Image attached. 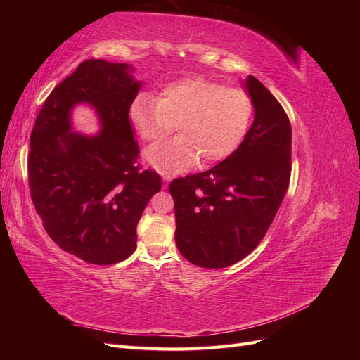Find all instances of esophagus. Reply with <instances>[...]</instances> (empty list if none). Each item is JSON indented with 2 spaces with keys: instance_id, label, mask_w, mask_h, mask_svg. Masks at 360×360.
<instances>
[{
  "instance_id": "obj_1",
  "label": "esophagus",
  "mask_w": 360,
  "mask_h": 360,
  "mask_svg": "<svg viewBox=\"0 0 360 360\" xmlns=\"http://www.w3.org/2000/svg\"><path fill=\"white\" fill-rule=\"evenodd\" d=\"M163 180H165V184H163V188L168 186V181H169V176H163Z\"/></svg>"
}]
</instances>
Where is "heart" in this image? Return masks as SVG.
Wrapping results in <instances>:
<instances>
[{
  "mask_svg": "<svg viewBox=\"0 0 360 360\" xmlns=\"http://www.w3.org/2000/svg\"><path fill=\"white\" fill-rule=\"evenodd\" d=\"M254 114L252 99L242 89L204 79L188 78L162 89L158 99L139 94L130 105L129 118L141 139L156 143L144 158L160 172H181L201 158L210 165L230 156L243 141Z\"/></svg>",
  "mask_w": 360,
  "mask_h": 360,
  "instance_id": "obj_1",
  "label": "heart"
}]
</instances>
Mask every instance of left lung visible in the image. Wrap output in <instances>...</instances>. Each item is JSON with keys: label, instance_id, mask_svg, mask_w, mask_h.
Returning <instances> with one entry per match:
<instances>
[{"label": "left lung", "instance_id": "1", "mask_svg": "<svg viewBox=\"0 0 360 360\" xmlns=\"http://www.w3.org/2000/svg\"><path fill=\"white\" fill-rule=\"evenodd\" d=\"M255 118L238 148L212 169L174 179L176 243L189 263L222 269L263 240L291 176L287 112L255 76L246 81Z\"/></svg>", "mask_w": 360, "mask_h": 360}]
</instances>
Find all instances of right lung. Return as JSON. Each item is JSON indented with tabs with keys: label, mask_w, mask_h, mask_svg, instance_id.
Listing matches in <instances>:
<instances>
[{
	"label": "right lung",
	"mask_w": 360,
	"mask_h": 360,
	"mask_svg": "<svg viewBox=\"0 0 360 360\" xmlns=\"http://www.w3.org/2000/svg\"><path fill=\"white\" fill-rule=\"evenodd\" d=\"M127 64L85 60L51 91L30 138L28 184L48 236L90 264H115L136 249V225L162 183L138 163L129 110L141 84ZM90 103L103 132H71L70 110Z\"/></svg>",
	"instance_id": "obj_1"
}]
</instances>
